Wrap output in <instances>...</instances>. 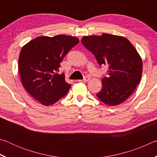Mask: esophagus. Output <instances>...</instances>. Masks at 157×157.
<instances>
[{"instance_id":"obj_1","label":"esophagus","mask_w":157,"mask_h":157,"mask_svg":"<svg viewBox=\"0 0 157 157\" xmlns=\"http://www.w3.org/2000/svg\"><path fill=\"white\" fill-rule=\"evenodd\" d=\"M89 79H90V78H89L88 76H85L83 79H82V80H79V82H87L89 81Z\"/></svg>"}]
</instances>
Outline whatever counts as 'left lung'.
Here are the masks:
<instances>
[{"label":"left lung","instance_id":"1","mask_svg":"<svg viewBox=\"0 0 157 157\" xmlns=\"http://www.w3.org/2000/svg\"><path fill=\"white\" fill-rule=\"evenodd\" d=\"M81 41L98 64L109 66L107 76L102 79V88L97 97L107 105H120L140 83L143 63L137 50L128 39L109 34L84 36Z\"/></svg>","mask_w":157,"mask_h":157}]
</instances>
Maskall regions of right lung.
<instances>
[{
	"label": "right lung",
	"instance_id": "add662e5",
	"mask_svg": "<svg viewBox=\"0 0 157 157\" xmlns=\"http://www.w3.org/2000/svg\"><path fill=\"white\" fill-rule=\"evenodd\" d=\"M79 43L75 36H39L22 48L18 71L22 84L41 105L55 104L67 94L71 84L58 74L60 63L69 50Z\"/></svg>",
	"mask_w": 157,
	"mask_h": 157
}]
</instances>
